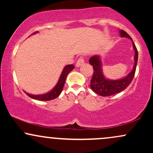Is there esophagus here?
Wrapping results in <instances>:
<instances>
[{
	"instance_id": "esophagus-1",
	"label": "esophagus",
	"mask_w": 153,
	"mask_h": 153,
	"mask_svg": "<svg viewBox=\"0 0 153 153\" xmlns=\"http://www.w3.org/2000/svg\"><path fill=\"white\" fill-rule=\"evenodd\" d=\"M84 63V59H83V57H80V58H79L78 59V61H77V62H76V66L78 67H80V66H81L82 64H83Z\"/></svg>"
}]
</instances>
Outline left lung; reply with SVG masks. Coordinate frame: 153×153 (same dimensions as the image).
Segmentation results:
<instances>
[{
  "instance_id": "left-lung-1",
  "label": "left lung",
  "mask_w": 153,
  "mask_h": 153,
  "mask_svg": "<svg viewBox=\"0 0 153 153\" xmlns=\"http://www.w3.org/2000/svg\"><path fill=\"white\" fill-rule=\"evenodd\" d=\"M121 37L128 38L132 42V47L134 50V65L130 73L124 78L117 80H111L104 76L102 69V60L100 55H94L89 59V62L94 68V75L91 80V88L96 94L101 96H109L118 94L124 91L131 83L136 71L138 59V52L135 47L132 39L126 31L121 29L119 31Z\"/></svg>"
}]
</instances>
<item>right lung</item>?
Here are the masks:
<instances>
[{"instance_id": "obj_1", "label": "right lung", "mask_w": 153, "mask_h": 153, "mask_svg": "<svg viewBox=\"0 0 153 153\" xmlns=\"http://www.w3.org/2000/svg\"><path fill=\"white\" fill-rule=\"evenodd\" d=\"M36 33H37V31L34 33V34H36ZM74 68L75 66L73 65H68L65 66L62 71V73H61L60 76H59L58 81H57L55 86H54L52 90L49 91V92L46 93V94L40 95H34L28 94L26 91H24V92L26 93L27 96H29V97L31 98V99L39 100V101H50V100L56 99V98L58 97L59 94L62 92L63 87H64L65 85V82L66 78L67 76H68V73L73 71V70L74 69Z\"/></svg>"}]
</instances>
